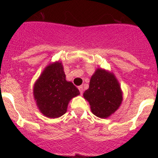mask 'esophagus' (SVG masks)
Wrapping results in <instances>:
<instances>
[{
  "label": "esophagus",
  "mask_w": 158,
  "mask_h": 158,
  "mask_svg": "<svg viewBox=\"0 0 158 158\" xmlns=\"http://www.w3.org/2000/svg\"><path fill=\"white\" fill-rule=\"evenodd\" d=\"M79 92H80V94H82V92H83V87H82V86H79Z\"/></svg>",
  "instance_id": "obj_1"
}]
</instances>
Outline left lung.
<instances>
[{
	"instance_id": "8db88e82",
	"label": "left lung",
	"mask_w": 158,
	"mask_h": 158,
	"mask_svg": "<svg viewBox=\"0 0 158 158\" xmlns=\"http://www.w3.org/2000/svg\"><path fill=\"white\" fill-rule=\"evenodd\" d=\"M91 112L98 117L107 118L120 107L122 102L120 86L115 76L99 69L89 81V89L83 94Z\"/></svg>"
}]
</instances>
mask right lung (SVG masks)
I'll return each mask as SVG.
<instances>
[{
	"instance_id": "right-lung-1",
	"label": "right lung",
	"mask_w": 158,
	"mask_h": 158,
	"mask_svg": "<svg viewBox=\"0 0 158 158\" xmlns=\"http://www.w3.org/2000/svg\"><path fill=\"white\" fill-rule=\"evenodd\" d=\"M61 63L46 67L34 86V97L42 114L57 118L64 114L69 102L79 94L73 83L66 80Z\"/></svg>"
}]
</instances>
